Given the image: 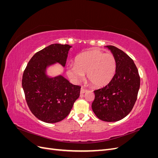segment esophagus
<instances>
[{"instance_id": "1", "label": "esophagus", "mask_w": 158, "mask_h": 158, "mask_svg": "<svg viewBox=\"0 0 158 158\" xmlns=\"http://www.w3.org/2000/svg\"><path fill=\"white\" fill-rule=\"evenodd\" d=\"M86 89H84V88H81V89H80V94H84L85 92H86Z\"/></svg>"}]
</instances>
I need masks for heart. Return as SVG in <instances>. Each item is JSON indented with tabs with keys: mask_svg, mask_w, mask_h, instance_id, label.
Masks as SVG:
<instances>
[{
	"mask_svg": "<svg viewBox=\"0 0 158 158\" xmlns=\"http://www.w3.org/2000/svg\"><path fill=\"white\" fill-rule=\"evenodd\" d=\"M116 68L113 55L92 49L76 56L74 64L66 66V74L73 82H78L86 73L87 80L94 86L102 87L111 82Z\"/></svg>",
	"mask_w": 158,
	"mask_h": 158,
	"instance_id": "b5f03b06",
	"label": "heart"
}]
</instances>
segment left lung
<instances>
[{
  "instance_id": "obj_1",
  "label": "left lung",
  "mask_w": 158,
  "mask_h": 158,
  "mask_svg": "<svg viewBox=\"0 0 158 158\" xmlns=\"http://www.w3.org/2000/svg\"><path fill=\"white\" fill-rule=\"evenodd\" d=\"M117 62L116 72L108 84L94 91L92 108L95 115L106 122H115L128 115L137 99L140 78L133 60L113 45L106 46Z\"/></svg>"
}]
</instances>
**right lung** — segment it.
Wrapping results in <instances>:
<instances>
[{
  "instance_id": "obj_1",
  "label": "right lung",
  "mask_w": 158,
  "mask_h": 158,
  "mask_svg": "<svg viewBox=\"0 0 158 158\" xmlns=\"http://www.w3.org/2000/svg\"><path fill=\"white\" fill-rule=\"evenodd\" d=\"M72 46L52 44L38 51L28 62L22 76V88L30 111L40 120L55 123L70 113L80 96L81 87L69 82L62 75L49 77L48 66L56 63L65 66Z\"/></svg>"
}]
</instances>
